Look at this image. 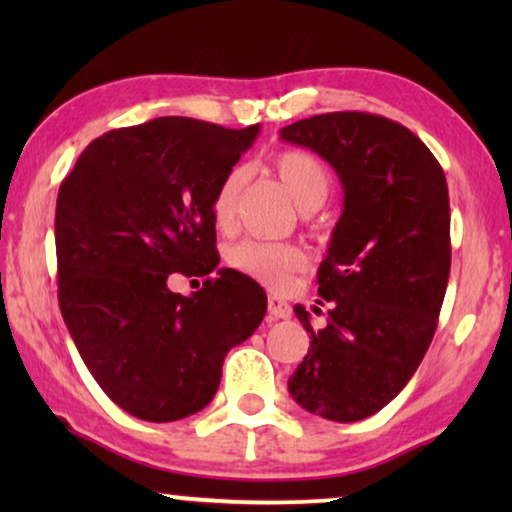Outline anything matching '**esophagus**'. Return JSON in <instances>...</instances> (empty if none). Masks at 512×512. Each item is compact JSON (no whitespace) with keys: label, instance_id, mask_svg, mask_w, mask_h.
Listing matches in <instances>:
<instances>
[{"label":"esophagus","instance_id":"1","mask_svg":"<svg viewBox=\"0 0 512 512\" xmlns=\"http://www.w3.org/2000/svg\"><path fill=\"white\" fill-rule=\"evenodd\" d=\"M268 314H270V319H289L293 310H291V305L286 303V300L277 298V296H270L268 298Z\"/></svg>","mask_w":512,"mask_h":512}]
</instances>
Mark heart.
<instances>
[{
  "instance_id": "1",
  "label": "heart",
  "mask_w": 512,
  "mask_h": 512,
  "mask_svg": "<svg viewBox=\"0 0 512 512\" xmlns=\"http://www.w3.org/2000/svg\"><path fill=\"white\" fill-rule=\"evenodd\" d=\"M277 177L289 188L293 200L300 209L310 212L326 202L333 188V177L314 153L307 151H282L272 160ZM247 181L244 167H233L223 174L212 198V216L221 230H228L235 223L237 198ZM228 263L235 270L244 272L256 282L270 289H282L293 272L305 265L303 249L291 242H265V240H242L228 249Z\"/></svg>"
}]
</instances>
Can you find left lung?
I'll use <instances>...</instances> for the list:
<instances>
[{
	"label": "left lung",
	"instance_id": "obj_1",
	"mask_svg": "<svg viewBox=\"0 0 512 512\" xmlns=\"http://www.w3.org/2000/svg\"><path fill=\"white\" fill-rule=\"evenodd\" d=\"M279 135L328 160L345 188L317 272L331 310L314 328L293 307L310 349L289 391L312 415L359 422L398 396L436 333L452 263L445 172L405 125L366 111L303 118Z\"/></svg>",
	"mask_w": 512,
	"mask_h": 512
}]
</instances>
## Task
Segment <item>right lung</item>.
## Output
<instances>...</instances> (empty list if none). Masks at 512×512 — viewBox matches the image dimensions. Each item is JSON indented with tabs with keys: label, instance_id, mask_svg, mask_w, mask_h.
Wrapping results in <instances>:
<instances>
[{
	"label": "right lung",
	"instance_id": "1",
	"mask_svg": "<svg viewBox=\"0 0 512 512\" xmlns=\"http://www.w3.org/2000/svg\"><path fill=\"white\" fill-rule=\"evenodd\" d=\"M258 135L184 116L104 132L60 184L58 303L104 394L146 422L200 412L226 354L268 310L254 279L219 265L212 198ZM206 279L193 297L173 272Z\"/></svg>",
	"mask_w": 512,
	"mask_h": 512
}]
</instances>
